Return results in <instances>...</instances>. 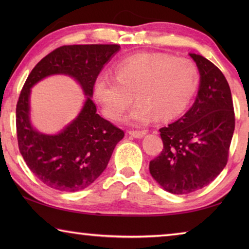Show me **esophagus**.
Segmentation results:
<instances>
[{
    "mask_svg": "<svg viewBox=\"0 0 249 249\" xmlns=\"http://www.w3.org/2000/svg\"><path fill=\"white\" fill-rule=\"evenodd\" d=\"M128 134L135 138H142V136H145L146 130H129Z\"/></svg>",
    "mask_w": 249,
    "mask_h": 249,
    "instance_id": "1",
    "label": "esophagus"
}]
</instances>
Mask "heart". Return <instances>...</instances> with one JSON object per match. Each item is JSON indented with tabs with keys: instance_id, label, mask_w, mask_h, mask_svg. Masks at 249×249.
I'll return each mask as SVG.
<instances>
[{
	"instance_id": "1",
	"label": "heart",
	"mask_w": 249,
	"mask_h": 249,
	"mask_svg": "<svg viewBox=\"0 0 249 249\" xmlns=\"http://www.w3.org/2000/svg\"><path fill=\"white\" fill-rule=\"evenodd\" d=\"M200 82L199 68L189 58L168 53H136L116 65L114 75L101 74L93 87L94 99L108 119L120 120L135 98L129 113L135 124L157 117L170 121L185 111Z\"/></svg>"
}]
</instances>
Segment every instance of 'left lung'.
Here are the masks:
<instances>
[{
  "label": "left lung",
  "mask_w": 249,
  "mask_h": 249,
  "mask_svg": "<svg viewBox=\"0 0 249 249\" xmlns=\"http://www.w3.org/2000/svg\"><path fill=\"white\" fill-rule=\"evenodd\" d=\"M200 72L191 108L159 129L163 149L149 162L153 178L174 195H187L212 182L224 169L235 128L233 100L227 80L203 56L190 53Z\"/></svg>",
  "instance_id": "obj_1"
}]
</instances>
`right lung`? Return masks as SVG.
<instances>
[{"label":"right lung","mask_w":249,"mask_h":249,"mask_svg":"<svg viewBox=\"0 0 249 249\" xmlns=\"http://www.w3.org/2000/svg\"><path fill=\"white\" fill-rule=\"evenodd\" d=\"M120 45H68L48 53L24 83L16 105L18 148L29 169L48 187L75 192L94 182L107 168L124 132L96 114L92 95L104 65ZM52 74H67L83 87L87 100L79 115L57 135L32 128L29 120L30 88Z\"/></svg>","instance_id":"1"}]
</instances>
